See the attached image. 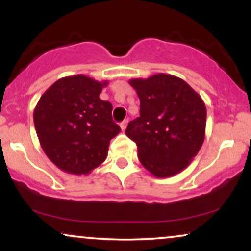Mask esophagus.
<instances>
[{"label": "esophagus", "mask_w": 251, "mask_h": 251, "mask_svg": "<svg viewBox=\"0 0 251 251\" xmlns=\"http://www.w3.org/2000/svg\"><path fill=\"white\" fill-rule=\"evenodd\" d=\"M127 120H124V122L120 124V128H122V131H125L126 129V126H127Z\"/></svg>", "instance_id": "esophagus-1"}]
</instances>
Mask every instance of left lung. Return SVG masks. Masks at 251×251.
<instances>
[{
    "label": "left lung",
    "mask_w": 251,
    "mask_h": 251,
    "mask_svg": "<svg viewBox=\"0 0 251 251\" xmlns=\"http://www.w3.org/2000/svg\"><path fill=\"white\" fill-rule=\"evenodd\" d=\"M140 100V117L129 122L126 135L137 144L140 163L157 178L186 169L205 138L206 107L188 82L171 74L131 79Z\"/></svg>",
    "instance_id": "1"
}]
</instances>
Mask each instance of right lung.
I'll return each mask as SVG.
<instances>
[{"mask_svg":"<svg viewBox=\"0 0 251 251\" xmlns=\"http://www.w3.org/2000/svg\"><path fill=\"white\" fill-rule=\"evenodd\" d=\"M107 80L77 74L59 79L34 108L40 145L50 162L67 174L88 175L105 162L120 127L112 120L111 102L99 98Z\"/></svg>","mask_w":251,"mask_h":251,"instance_id":"obj_1","label":"right lung"}]
</instances>
